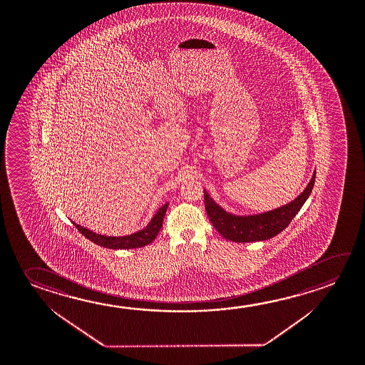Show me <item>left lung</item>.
I'll return each instance as SVG.
<instances>
[{"label":"left lung","instance_id":"obj_1","mask_svg":"<svg viewBox=\"0 0 365 365\" xmlns=\"http://www.w3.org/2000/svg\"><path fill=\"white\" fill-rule=\"evenodd\" d=\"M316 180V172L305 187L304 191L292 202L287 203L275 210L266 211L255 215H235L222 209L220 205L210 197L209 192L205 190V209L210 221L216 230L227 240L238 243H250L269 240L281 233L298 214L299 210L309 197Z\"/></svg>","mask_w":365,"mask_h":365}]
</instances>
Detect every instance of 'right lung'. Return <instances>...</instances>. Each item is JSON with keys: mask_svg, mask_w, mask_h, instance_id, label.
<instances>
[{"mask_svg": "<svg viewBox=\"0 0 365 365\" xmlns=\"http://www.w3.org/2000/svg\"><path fill=\"white\" fill-rule=\"evenodd\" d=\"M169 202L163 205L160 209L156 211L155 215L151 217L149 224L138 230L136 233L128 234L123 237H108L103 234H98L93 230H89L88 227H81L72 221V224L78 227V232L84 235L85 238L91 240L93 243L109 248V250H132V248H141L145 245H150L153 240H155L156 235L160 232V227L163 225V219L167 212Z\"/></svg>", "mask_w": 365, "mask_h": 365, "instance_id": "add662e5", "label": "right lung"}]
</instances>
